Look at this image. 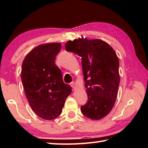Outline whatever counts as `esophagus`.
Returning <instances> with one entry per match:
<instances>
[{
	"label": "esophagus",
	"instance_id": "esophagus-1",
	"mask_svg": "<svg viewBox=\"0 0 148 148\" xmlns=\"http://www.w3.org/2000/svg\"><path fill=\"white\" fill-rule=\"evenodd\" d=\"M71 87H72V88L75 89V87H76V85H75L74 82H71Z\"/></svg>",
	"mask_w": 148,
	"mask_h": 148
}]
</instances>
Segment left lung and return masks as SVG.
I'll use <instances>...</instances> for the list:
<instances>
[{"label": "left lung", "instance_id": "1", "mask_svg": "<svg viewBox=\"0 0 148 148\" xmlns=\"http://www.w3.org/2000/svg\"><path fill=\"white\" fill-rule=\"evenodd\" d=\"M65 49L82 58L88 99L81 106L82 113L92 120L103 118L114 107L118 91L119 62L116 52L101 40L84 37L68 41Z\"/></svg>", "mask_w": 148, "mask_h": 148}]
</instances>
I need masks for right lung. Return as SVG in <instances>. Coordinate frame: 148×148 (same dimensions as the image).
Returning a JSON list of instances; mask_svg holds the SVG:
<instances>
[{
	"label": "right lung",
	"mask_w": 148,
	"mask_h": 148,
	"mask_svg": "<svg viewBox=\"0 0 148 148\" xmlns=\"http://www.w3.org/2000/svg\"><path fill=\"white\" fill-rule=\"evenodd\" d=\"M61 48V44L57 42L40 45L27 55L22 64L21 80L30 106L46 120L56 119L61 114L72 91L55 64Z\"/></svg>",
	"instance_id": "1"
}]
</instances>
